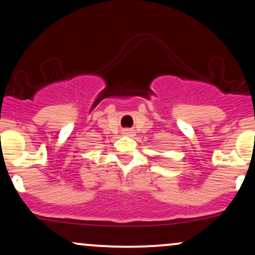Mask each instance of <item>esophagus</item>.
Returning a JSON list of instances; mask_svg holds the SVG:
<instances>
[{"mask_svg": "<svg viewBox=\"0 0 255 255\" xmlns=\"http://www.w3.org/2000/svg\"><path fill=\"white\" fill-rule=\"evenodd\" d=\"M122 133H124L125 135H129V136H130V135H133L134 131L131 130V129H129V128H126V129L122 130Z\"/></svg>", "mask_w": 255, "mask_h": 255, "instance_id": "obj_1", "label": "esophagus"}]
</instances>
